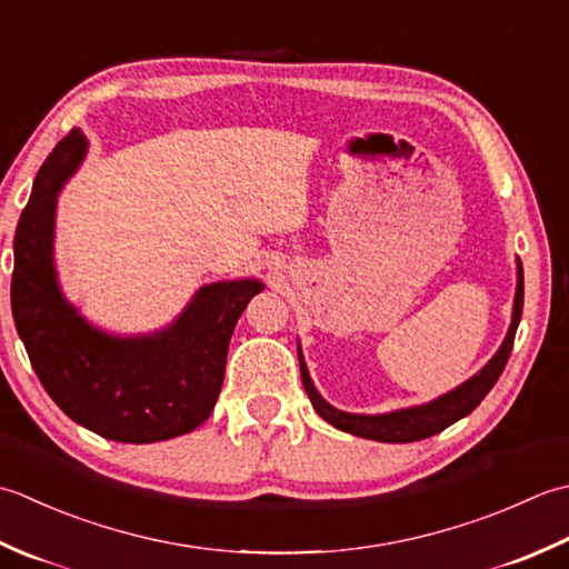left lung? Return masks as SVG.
Masks as SVG:
<instances>
[{
    "mask_svg": "<svg viewBox=\"0 0 569 569\" xmlns=\"http://www.w3.org/2000/svg\"><path fill=\"white\" fill-rule=\"evenodd\" d=\"M520 315H523V268L518 262V289H516V305H513V321L511 329H508V336L498 353L491 358L481 373L469 378L463 386L457 390L447 392V396L437 398L427 405H417V408L408 410H396L388 415H351V412H341L331 408V405L323 400L315 382L309 378V370L305 366V358L299 353V368H301V382H305V390L315 405V410L323 417V420L331 422L333 427H339L343 432H351L356 437H366V439H376V442H417V439L432 437L437 432L447 430L449 425H455L461 417H467L471 410H477V405L486 398L498 376L503 373V368L508 363V356H511L513 349V339H516V329Z\"/></svg>",
    "mask_w": 569,
    "mask_h": 569,
    "instance_id": "1",
    "label": "left lung"
}]
</instances>
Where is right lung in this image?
<instances>
[{
  "label": "right lung",
  "instance_id": "1",
  "mask_svg": "<svg viewBox=\"0 0 569 569\" xmlns=\"http://www.w3.org/2000/svg\"><path fill=\"white\" fill-rule=\"evenodd\" d=\"M86 147L80 130H71L33 179L14 236L11 315L41 386L73 422L112 442H161L213 412L230 336L262 282L206 284L154 336L118 339L92 329L63 299L51 258L56 196Z\"/></svg>",
  "mask_w": 569,
  "mask_h": 569
}]
</instances>
